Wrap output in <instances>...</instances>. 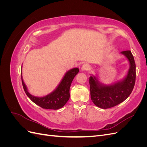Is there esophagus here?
<instances>
[{
    "instance_id": "34e87169",
    "label": "esophagus",
    "mask_w": 147,
    "mask_h": 147,
    "mask_svg": "<svg viewBox=\"0 0 147 147\" xmlns=\"http://www.w3.org/2000/svg\"><path fill=\"white\" fill-rule=\"evenodd\" d=\"M82 70L83 71L85 70H88L90 69V65H89L88 64H83L82 66Z\"/></svg>"
}]
</instances>
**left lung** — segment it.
<instances>
[{
    "label": "left lung",
    "instance_id": "left-lung-1",
    "mask_svg": "<svg viewBox=\"0 0 147 147\" xmlns=\"http://www.w3.org/2000/svg\"><path fill=\"white\" fill-rule=\"evenodd\" d=\"M127 59L129 68L127 74L121 80L110 84H105L99 81L97 76L90 77L91 99L97 107L106 109L113 107L125 100L129 96L136 82V64L131 51H121Z\"/></svg>",
    "mask_w": 147,
    "mask_h": 147
}]
</instances>
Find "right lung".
Masks as SVG:
<instances>
[{
    "label": "right lung",
    "instance_id": "add662e5",
    "mask_svg": "<svg viewBox=\"0 0 147 147\" xmlns=\"http://www.w3.org/2000/svg\"><path fill=\"white\" fill-rule=\"evenodd\" d=\"M79 72L78 68L71 69L66 72L58 85L50 94L37 97L30 94L24 83L21 72V80L26 95L34 103L45 109L57 110L65 105L70 98V87L74 77Z\"/></svg>",
    "mask_w": 147,
    "mask_h": 147
}]
</instances>
